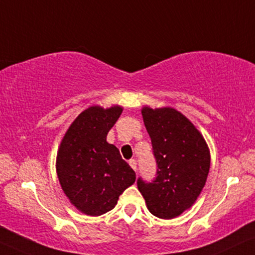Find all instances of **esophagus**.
I'll return each mask as SVG.
<instances>
[{"label": "esophagus", "instance_id": "34e87169", "mask_svg": "<svg viewBox=\"0 0 255 255\" xmlns=\"http://www.w3.org/2000/svg\"><path fill=\"white\" fill-rule=\"evenodd\" d=\"M129 166L135 170V172H136V161H135L134 159L129 160Z\"/></svg>", "mask_w": 255, "mask_h": 255}]
</instances>
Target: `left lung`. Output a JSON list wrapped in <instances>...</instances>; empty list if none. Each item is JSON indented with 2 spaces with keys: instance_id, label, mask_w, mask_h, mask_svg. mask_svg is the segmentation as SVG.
Here are the masks:
<instances>
[{
  "instance_id": "1",
  "label": "left lung",
  "mask_w": 255,
  "mask_h": 255,
  "mask_svg": "<svg viewBox=\"0 0 255 255\" xmlns=\"http://www.w3.org/2000/svg\"><path fill=\"white\" fill-rule=\"evenodd\" d=\"M141 114L153 144L157 176L137 180L148 211L160 219H174L191 208L206 185L211 153L202 134L182 113L170 107L144 106Z\"/></svg>"
}]
</instances>
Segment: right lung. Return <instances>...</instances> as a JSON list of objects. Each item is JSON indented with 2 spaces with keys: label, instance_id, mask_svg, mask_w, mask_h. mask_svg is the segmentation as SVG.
Instances as JSON below:
<instances>
[{
  "label": "right lung",
  "instance_id": "add662e5",
  "mask_svg": "<svg viewBox=\"0 0 255 255\" xmlns=\"http://www.w3.org/2000/svg\"><path fill=\"white\" fill-rule=\"evenodd\" d=\"M124 108L92 106L72 122L61 141L56 173L62 191L77 211L99 217L112 211L135 172L122 160L107 134Z\"/></svg>",
  "mask_w": 255,
  "mask_h": 255
}]
</instances>
